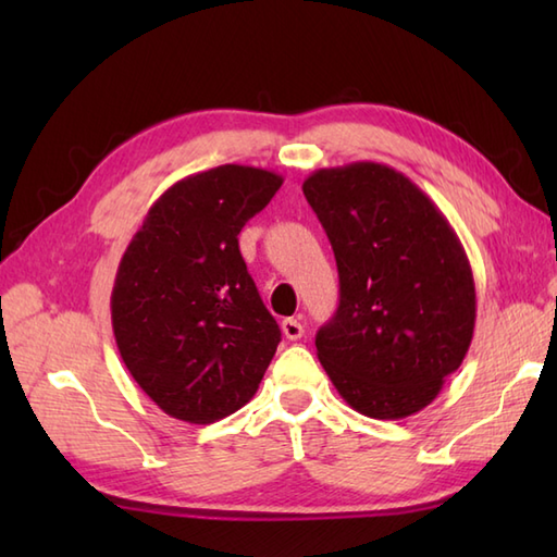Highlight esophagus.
Wrapping results in <instances>:
<instances>
[{"label":"esophagus","mask_w":557,"mask_h":557,"mask_svg":"<svg viewBox=\"0 0 557 557\" xmlns=\"http://www.w3.org/2000/svg\"><path fill=\"white\" fill-rule=\"evenodd\" d=\"M280 327H282V335L287 339H301L304 335V325L297 321V318H285V321L280 323Z\"/></svg>","instance_id":"obj_1"}]
</instances>
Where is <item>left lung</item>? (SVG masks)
Masks as SVG:
<instances>
[{"mask_svg": "<svg viewBox=\"0 0 557 557\" xmlns=\"http://www.w3.org/2000/svg\"><path fill=\"white\" fill-rule=\"evenodd\" d=\"M304 196L339 272V306L318 330V359L354 411L407 419L437 397L474 337L465 246L433 200L381 162L318 170Z\"/></svg>", "mask_w": 557, "mask_h": 557, "instance_id": "obj_1", "label": "left lung"}]
</instances>
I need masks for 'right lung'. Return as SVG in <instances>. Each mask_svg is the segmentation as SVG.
I'll use <instances>...</instances> for the list:
<instances>
[{
	"mask_svg": "<svg viewBox=\"0 0 557 557\" xmlns=\"http://www.w3.org/2000/svg\"><path fill=\"white\" fill-rule=\"evenodd\" d=\"M282 182L246 164L184 176L126 246L110 304L116 349L138 387L174 419L230 417L256 395L275 357L282 333L236 236Z\"/></svg>",
	"mask_w": 557,
	"mask_h": 557,
	"instance_id": "1",
	"label": "right lung"
}]
</instances>
